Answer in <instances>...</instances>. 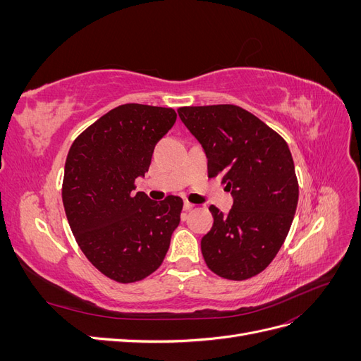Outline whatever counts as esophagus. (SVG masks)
Instances as JSON below:
<instances>
[{
    "label": "esophagus",
    "mask_w": 361,
    "mask_h": 361,
    "mask_svg": "<svg viewBox=\"0 0 361 361\" xmlns=\"http://www.w3.org/2000/svg\"><path fill=\"white\" fill-rule=\"evenodd\" d=\"M192 207H194L192 203H190V202H187V200L183 202V209H185V211H190V209H192Z\"/></svg>",
    "instance_id": "esophagus-1"
}]
</instances>
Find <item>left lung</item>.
<instances>
[{
    "instance_id": "8db88e82",
    "label": "left lung",
    "mask_w": 361,
    "mask_h": 361,
    "mask_svg": "<svg viewBox=\"0 0 361 361\" xmlns=\"http://www.w3.org/2000/svg\"><path fill=\"white\" fill-rule=\"evenodd\" d=\"M178 113L202 145L209 178L220 176L233 197L227 214L209 207L214 226L202 238L206 265L228 280L253 277L279 253L297 211L289 146L241 106H183Z\"/></svg>"
}]
</instances>
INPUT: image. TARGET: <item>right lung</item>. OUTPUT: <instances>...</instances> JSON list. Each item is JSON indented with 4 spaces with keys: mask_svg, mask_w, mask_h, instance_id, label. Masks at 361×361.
Masks as SVG:
<instances>
[{
    "mask_svg": "<svg viewBox=\"0 0 361 361\" xmlns=\"http://www.w3.org/2000/svg\"><path fill=\"white\" fill-rule=\"evenodd\" d=\"M173 108L125 104L73 141L64 164L63 204L85 257L120 283L147 277L162 264L183 202L134 192L155 145L176 122Z\"/></svg>",
    "mask_w": 361,
    "mask_h": 361,
    "instance_id": "right-lung-1",
    "label": "right lung"
}]
</instances>
